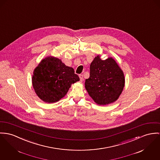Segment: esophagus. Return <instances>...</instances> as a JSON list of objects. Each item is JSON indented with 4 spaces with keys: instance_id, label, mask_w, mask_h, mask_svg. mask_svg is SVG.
I'll list each match as a JSON object with an SVG mask.
<instances>
[{
    "instance_id": "obj_1",
    "label": "esophagus",
    "mask_w": 160,
    "mask_h": 160,
    "mask_svg": "<svg viewBox=\"0 0 160 160\" xmlns=\"http://www.w3.org/2000/svg\"><path fill=\"white\" fill-rule=\"evenodd\" d=\"M79 77H80V80L81 82H82V81L84 80V79H83V76L82 74H80V75H79Z\"/></svg>"
}]
</instances>
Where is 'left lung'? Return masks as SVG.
<instances>
[{"label": "left lung", "instance_id": "1", "mask_svg": "<svg viewBox=\"0 0 160 160\" xmlns=\"http://www.w3.org/2000/svg\"><path fill=\"white\" fill-rule=\"evenodd\" d=\"M89 95L100 105H105L118 100L125 85L123 71L111 57L105 60L98 55L90 65V75L85 80Z\"/></svg>", "mask_w": 160, "mask_h": 160}]
</instances>
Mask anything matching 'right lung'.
Masks as SVG:
<instances>
[{"label": "right lung", "mask_w": 160, "mask_h": 160, "mask_svg": "<svg viewBox=\"0 0 160 160\" xmlns=\"http://www.w3.org/2000/svg\"><path fill=\"white\" fill-rule=\"evenodd\" d=\"M79 80L72 68L53 57L42 60L32 76L33 87L37 96L48 103L60 100L66 96L71 85Z\"/></svg>", "instance_id": "1"}]
</instances>
